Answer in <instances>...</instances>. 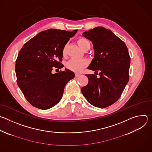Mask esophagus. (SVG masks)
<instances>
[{"label":"esophagus","instance_id":"obj_1","mask_svg":"<svg viewBox=\"0 0 152 152\" xmlns=\"http://www.w3.org/2000/svg\"><path fill=\"white\" fill-rule=\"evenodd\" d=\"M80 76V75L79 74V73H76V74H75V76H76V77H77Z\"/></svg>","mask_w":152,"mask_h":152}]
</instances>
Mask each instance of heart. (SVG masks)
Returning <instances> with one entry per match:
<instances>
[{"label":"heart","mask_w":152,"mask_h":152,"mask_svg":"<svg viewBox=\"0 0 152 152\" xmlns=\"http://www.w3.org/2000/svg\"><path fill=\"white\" fill-rule=\"evenodd\" d=\"M77 43L81 49H83L86 45L89 44L90 42L85 38H79L77 40ZM62 54L65 55L66 54V46H65L62 50ZM88 64V62L84 59L72 58L67 63V67L75 72H79L82 71Z\"/></svg>","instance_id":"heart-1"}]
</instances>
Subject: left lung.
<instances>
[{
	"instance_id": "obj_1",
	"label": "left lung",
	"mask_w": 152,
	"mask_h": 152,
	"mask_svg": "<svg viewBox=\"0 0 152 152\" xmlns=\"http://www.w3.org/2000/svg\"><path fill=\"white\" fill-rule=\"evenodd\" d=\"M82 35L92 42L94 51L88 69L94 73L99 72L100 77L86 75L88 83L81 91L91 104L104 108L118 100L129 81V51L122 40L103 27L85 31Z\"/></svg>"
}]
</instances>
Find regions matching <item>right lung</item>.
<instances>
[{
  "label": "right lung",
  "mask_w": 152,
  "mask_h": 152,
  "mask_svg": "<svg viewBox=\"0 0 152 152\" xmlns=\"http://www.w3.org/2000/svg\"><path fill=\"white\" fill-rule=\"evenodd\" d=\"M77 29L72 32L49 29L38 33L21 49L15 63L17 82L26 100L35 107L48 110L61 99L65 86L75 77L67 69H61L62 50Z\"/></svg>",
  "instance_id": "right-lung-1"
}]
</instances>
